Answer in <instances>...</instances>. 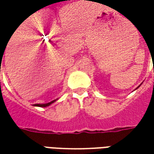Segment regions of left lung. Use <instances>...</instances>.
<instances>
[{
	"instance_id": "obj_1",
	"label": "left lung",
	"mask_w": 154,
	"mask_h": 154,
	"mask_svg": "<svg viewBox=\"0 0 154 154\" xmlns=\"http://www.w3.org/2000/svg\"><path fill=\"white\" fill-rule=\"evenodd\" d=\"M140 85H141V84H140ZM140 86H138V87H137V88H139L140 86ZM137 88H136V89H137Z\"/></svg>"
}]
</instances>
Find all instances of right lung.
I'll return each instance as SVG.
<instances>
[{"label":"right lung","instance_id":"1","mask_svg":"<svg viewBox=\"0 0 154 154\" xmlns=\"http://www.w3.org/2000/svg\"><path fill=\"white\" fill-rule=\"evenodd\" d=\"M56 100H53V101H51L50 103H35V104H33L34 106H38V107H47V106H49V105H51V103H53Z\"/></svg>","mask_w":154,"mask_h":154}]
</instances>
